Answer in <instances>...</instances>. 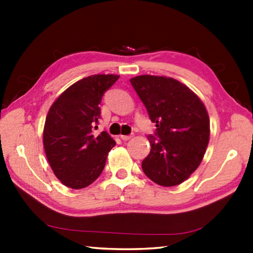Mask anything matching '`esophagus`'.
Listing matches in <instances>:
<instances>
[{"label":"esophagus","mask_w":253,"mask_h":253,"mask_svg":"<svg viewBox=\"0 0 253 253\" xmlns=\"http://www.w3.org/2000/svg\"><path fill=\"white\" fill-rule=\"evenodd\" d=\"M121 138H122L123 140H125V142H126V140H128V139H130V138H131V135H122V136H121Z\"/></svg>","instance_id":"obj_1"}]
</instances>
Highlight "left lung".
Here are the masks:
<instances>
[{
    "mask_svg": "<svg viewBox=\"0 0 253 253\" xmlns=\"http://www.w3.org/2000/svg\"><path fill=\"white\" fill-rule=\"evenodd\" d=\"M149 119L151 152L142 162L145 175L162 186L185 181L202 162L210 138V119L203 102L173 78L138 76L130 79Z\"/></svg>",
    "mask_w": 253,
    "mask_h": 253,
    "instance_id": "1",
    "label": "left lung"
}]
</instances>
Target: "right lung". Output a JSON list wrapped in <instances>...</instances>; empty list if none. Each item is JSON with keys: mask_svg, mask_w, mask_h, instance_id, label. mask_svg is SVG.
Returning a JSON list of instances; mask_svg holds the SVG:
<instances>
[{"mask_svg": "<svg viewBox=\"0 0 253 253\" xmlns=\"http://www.w3.org/2000/svg\"><path fill=\"white\" fill-rule=\"evenodd\" d=\"M118 78L116 75L87 77L70 85L51 106L43 146L55 176L68 187L78 190L95 182L108 152L116 145L108 132L95 135L92 127L100 118L102 96Z\"/></svg>", "mask_w": 253, "mask_h": 253, "instance_id": "right-lung-1", "label": "right lung"}]
</instances>
